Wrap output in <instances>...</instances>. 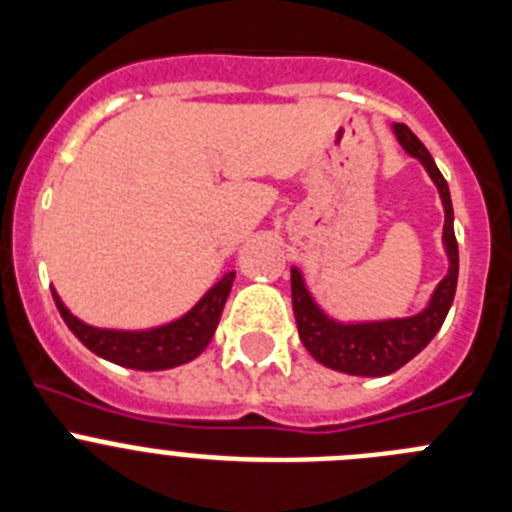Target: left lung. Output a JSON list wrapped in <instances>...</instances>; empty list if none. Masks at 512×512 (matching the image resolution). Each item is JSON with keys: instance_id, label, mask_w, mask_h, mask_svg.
<instances>
[{"instance_id": "8db88e82", "label": "left lung", "mask_w": 512, "mask_h": 512, "mask_svg": "<svg viewBox=\"0 0 512 512\" xmlns=\"http://www.w3.org/2000/svg\"><path fill=\"white\" fill-rule=\"evenodd\" d=\"M395 137L428 170L431 181L436 183L444 204V247L449 255V273L436 285L431 303L416 316L390 321H370V324H339L329 319L306 290L298 267L290 270V290H293V313H296L298 336L316 362L331 370L347 372V375L382 377L400 370L405 362H411L423 347L436 336L449 313L459 278V247L454 237V209H451L449 186H446L441 170L423 142L413 135L405 124H395Z\"/></svg>"}]
</instances>
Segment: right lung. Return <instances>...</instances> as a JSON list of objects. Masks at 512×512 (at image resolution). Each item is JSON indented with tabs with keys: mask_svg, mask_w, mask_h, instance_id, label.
<instances>
[{
	"mask_svg": "<svg viewBox=\"0 0 512 512\" xmlns=\"http://www.w3.org/2000/svg\"><path fill=\"white\" fill-rule=\"evenodd\" d=\"M232 283L234 273H227L186 316L147 331L96 329V326H89L81 319H76L63 306V301L58 298L55 290L53 298L66 326L78 336V342L84 344V347H89L91 352L109 359L114 365L153 372L186 365V362H191V359H196L204 352L206 344L214 336L216 324L222 319L224 303H227Z\"/></svg>",
	"mask_w": 512,
	"mask_h": 512,
	"instance_id": "add662e5",
	"label": "right lung"
}]
</instances>
